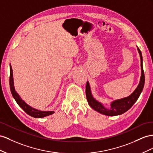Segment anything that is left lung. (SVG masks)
<instances>
[{
	"mask_svg": "<svg viewBox=\"0 0 153 153\" xmlns=\"http://www.w3.org/2000/svg\"><path fill=\"white\" fill-rule=\"evenodd\" d=\"M138 53L140 54V58L141 61V77L140 79V82L137 87V88L134 90L133 92L129 95L127 97H124L120 99H117L111 102L110 107L106 108L104 107L102 103L98 102L95 100L91 92V89L88 81L86 82V99L88 101L89 105L94 110L98 111L101 114L108 116H115L123 114L124 113L127 111L132 107L133 104L136 102L139 96L143 90L145 82V76L144 72L143 70V59L142 55L140 50L137 48Z\"/></svg>",
	"mask_w": 153,
	"mask_h": 153,
	"instance_id": "left-lung-1",
	"label": "left lung"
}]
</instances>
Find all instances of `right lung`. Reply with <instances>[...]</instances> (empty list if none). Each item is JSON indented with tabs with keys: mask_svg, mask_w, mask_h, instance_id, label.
<instances>
[{
	"mask_svg": "<svg viewBox=\"0 0 153 153\" xmlns=\"http://www.w3.org/2000/svg\"><path fill=\"white\" fill-rule=\"evenodd\" d=\"M13 70L11 65L10 64V90L11 92L13 95V97L15 99L17 104H19V106L22 109V110L28 114L29 115L31 116L34 118H43L47 116L51 115L53 114L54 111H40L36 110L31 106H30L27 103H25L24 101L20 97V96L19 94L16 92L14 86V82H13Z\"/></svg>",
	"mask_w": 153,
	"mask_h": 153,
	"instance_id": "right-lung-1",
	"label": "right lung"
}]
</instances>
